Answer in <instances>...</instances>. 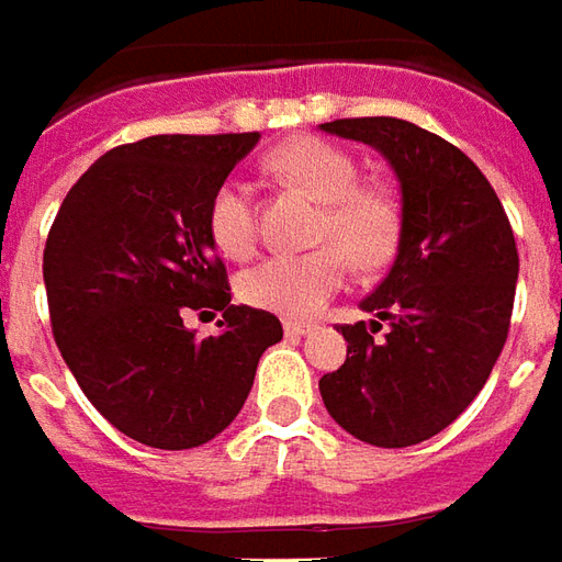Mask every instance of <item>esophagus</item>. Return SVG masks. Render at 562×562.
<instances>
[{"instance_id":"34e87169","label":"esophagus","mask_w":562,"mask_h":562,"mask_svg":"<svg viewBox=\"0 0 562 562\" xmlns=\"http://www.w3.org/2000/svg\"><path fill=\"white\" fill-rule=\"evenodd\" d=\"M312 327H315L312 322H293V318H288V322H284V334H288V337H306Z\"/></svg>"}]
</instances>
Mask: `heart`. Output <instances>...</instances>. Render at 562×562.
Returning a JSON list of instances; mask_svg holds the SVG:
<instances>
[{
  "instance_id": "1",
  "label": "heart",
  "mask_w": 562,
  "mask_h": 562,
  "mask_svg": "<svg viewBox=\"0 0 562 562\" xmlns=\"http://www.w3.org/2000/svg\"><path fill=\"white\" fill-rule=\"evenodd\" d=\"M269 167L315 201L325 203L312 254H274L240 274L237 290L256 308L288 318H306L342 290L359 266H378L393 250L398 216L393 201L374 188H361L359 164L322 138H296L274 150ZM206 228L216 250L244 259L256 244V198L250 182L225 179L206 206Z\"/></svg>"
}]
</instances>
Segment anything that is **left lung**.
<instances>
[{"instance_id":"1","label":"left lung","mask_w":562,"mask_h":562,"mask_svg":"<svg viewBox=\"0 0 562 562\" xmlns=\"http://www.w3.org/2000/svg\"><path fill=\"white\" fill-rule=\"evenodd\" d=\"M322 130L390 160L402 232L393 269L361 300L380 322L340 325L346 361L318 390L330 417L361 442L417 446L480 395L504 349L519 272L514 228L480 167L446 138L395 116ZM383 321L387 334L374 338Z\"/></svg>"}]
</instances>
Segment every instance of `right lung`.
<instances>
[{
  "instance_id": "right-lung-1",
  "label": "right lung",
  "mask_w": 562,
  "mask_h": 562,
  "mask_svg": "<svg viewBox=\"0 0 562 562\" xmlns=\"http://www.w3.org/2000/svg\"><path fill=\"white\" fill-rule=\"evenodd\" d=\"M259 132L150 135L108 150L67 191L45 240L52 334L86 398L150 448H194L244 408L259 356L284 337L232 306L206 206ZM223 312L216 338L183 327Z\"/></svg>"
}]
</instances>
